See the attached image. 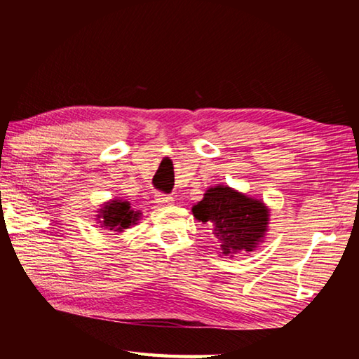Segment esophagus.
Segmentation results:
<instances>
[{
	"label": "esophagus",
	"mask_w": 359,
	"mask_h": 359,
	"mask_svg": "<svg viewBox=\"0 0 359 359\" xmlns=\"http://www.w3.org/2000/svg\"><path fill=\"white\" fill-rule=\"evenodd\" d=\"M155 203L160 205H171L174 203V199L171 196H168V194L158 193V194H155Z\"/></svg>",
	"instance_id": "34e87169"
}]
</instances>
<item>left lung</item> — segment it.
Returning <instances> with one entry per match:
<instances>
[{"instance_id": "obj_1", "label": "left lung", "mask_w": 359, "mask_h": 359, "mask_svg": "<svg viewBox=\"0 0 359 359\" xmlns=\"http://www.w3.org/2000/svg\"><path fill=\"white\" fill-rule=\"evenodd\" d=\"M198 222L212 228L220 255L234 257L257 250L269 229V208L261 199L248 196L228 185L205 190L204 198L191 208Z\"/></svg>"}]
</instances>
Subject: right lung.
Listing matches in <instances>:
<instances>
[{
  "instance_id": "add662e5",
  "label": "right lung",
  "mask_w": 359,
  "mask_h": 359,
  "mask_svg": "<svg viewBox=\"0 0 359 359\" xmlns=\"http://www.w3.org/2000/svg\"><path fill=\"white\" fill-rule=\"evenodd\" d=\"M139 217H141V210L133 209L130 201L123 198L109 199L96 210V223L102 229L117 231V233H123L125 229L136 224Z\"/></svg>"
}]
</instances>
